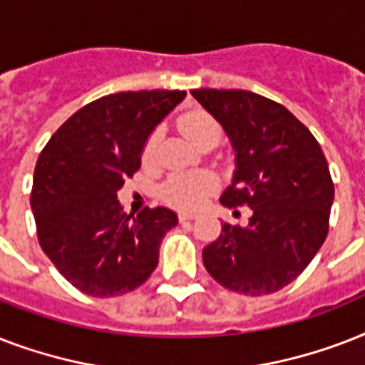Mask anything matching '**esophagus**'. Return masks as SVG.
Instances as JSON below:
<instances>
[{
	"label": "esophagus",
	"instance_id": "obj_1",
	"mask_svg": "<svg viewBox=\"0 0 365 365\" xmlns=\"http://www.w3.org/2000/svg\"><path fill=\"white\" fill-rule=\"evenodd\" d=\"M195 217H197V214H193V212H180V214H178V220H180V223L191 222V220H195Z\"/></svg>",
	"mask_w": 365,
	"mask_h": 365
}]
</instances>
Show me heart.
<instances>
[{
  "label": "heart",
  "instance_id": "obj_1",
  "mask_svg": "<svg viewBox=\"0 0 365 365\" xmlns=\"http://www.w3.org/2000/svg\"><path fill=\"white\" fill-rule=\"evenodd\" d=\"M180 130L185 136L199 145L206 136L217 134L220 136V125L210 113L206 111H189L180 119ZM159 142V134L153 132L143 145V159H149L153 155ZM216 189V178L210 172H191V174H178L170 178L163 187V199L178 208H195Z\"/></svg>",
  "mask_w": 365,
  "mask_h": 365
}]
</instances>
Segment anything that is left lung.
<instances>
[{
  "label": "left lung",
  "instance_id": "8db88e82",
  "mask_svg": "<svg viewBox=\"0 0 365 365\" xmlns=\"http://www.w3.org/2000/svg\"><path fill=\"white\" fill-rule=\"evenodd\" d=\"M191 94L235 149L237 170L220 202L252 210L248 225L223 223L202 250L206 271L237 294H274L305 271L328 237V160L311 130L278 102L237 88Z\"/></svg>",
  "mask_w": 365,
  "mask_h": 365
}]
</instances>
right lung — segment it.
<instances>
[{"mask_svg":"<svg viewBox=\"0 0 365 365\" xmlns=\"http://www.w3.org/2000/svg\"><path fill=\"white\" fill-rule=\"evenodd\" d=\"M185 91L108 94L54 132L34 172L37 239L83 294L115 297L142 286L159 263L160 240L178 225L168 208L123 212L117 191L142 163L143 145Z\"/></svg>","mask_w":365,"mask_h":365,"instance_id":"1","label":"right lung"}]
</instances>
